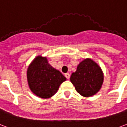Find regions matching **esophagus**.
Returning <instances> with one entry per match:
<instances>
[{
    "mask_svg": "<svg viewBox=\"0 0 127 127\" xmlns=\"http://www.w3.org/2000/svg\"><path fill=\"white\" fill-rule=\"evenodd\" d=\"M64 76H65V77H66L67 79H69V78H70V74H69V73H66V74L64 75Z\"/></svg>",
    "mask_w": 127,
    "mask_h": 127,
    "instance_id": "1",
    "label": "esophagus"
}]
</instances>
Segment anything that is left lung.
Wrapping results in <instances>:
<instances>
[{
	"mask_svg": "<svg viewBox=\"0 0 127 127\" xmlns=\"http://www.w3.org/2000/svg\"><path fill=\"white\" fill-rule=\"evenodd\" d=\"M70 79L79 94L84 97H90L101 88L104 75L97 64L92 59H87L79 63Z\"/></svg>",
	"mask_w": 127,
	"mask_h": 127,
	"instance_id": "1",
	"label": "left lung"
}]
</instances>
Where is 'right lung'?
<instances>
[{
  "label": "right lung",
  "mask_w": 127,
  "mask_h": 127,
  "mask_svg": "<svg viewBox=\"0 0 127 127\" xmlns=\"http://www.w3.org/2000/svg\"><path fill=\"white\" fill-rule=\"evenodd\" d=\"M27 77L32 92L42 98L54 95L66 79L60 71L50 65L46 58L41 56L36 57L30 64Z\"/></svg>",
  "instance_id": "right-lung-1"
}]
</instances>
